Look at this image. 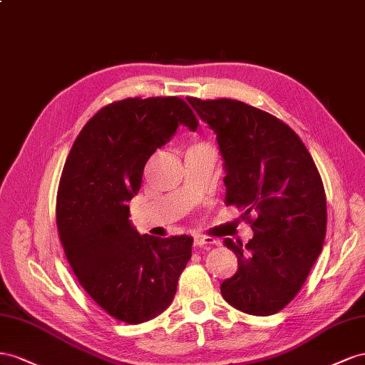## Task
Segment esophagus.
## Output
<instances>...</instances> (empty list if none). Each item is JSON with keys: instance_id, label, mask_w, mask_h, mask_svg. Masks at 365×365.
Instances as JSON below:
<instances>
[{"instance_id": "obj_1", "label": "esophagus", "mask_w": 365, "mask_h": 365, "mask_svg": "<svg viewBox=\"0 0 365 365\" xmlns=\"http://www.w3.org/2000/svg\"><path fill=\"white\" fill-rule=\"evenodd\" d=\"M212 243H215V242L212 240V238H210V237H205V235H195L194 237V246H197V247L210 246Z\"/></svg>"}]
</instances>
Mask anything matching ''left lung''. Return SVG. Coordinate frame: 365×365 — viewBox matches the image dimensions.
I'll use <instances>...</instances> for the list:
<instances>
[{"label": "left lung", "mask_w": 365, "mask_h": 365, "mask_svg": "<svg viewBox=\"0 0 365 365\" xmlns=\"http://www.w3.org/2000/svg\"><path fill=\"white\" fill-rule=\"evenodd\" d=\"M188 102L217 134L226 205L243 211L254 231L245 246L223 240L238 270L220 284L222 295L245 314L274 315L303 287L324 243L327 203L319 171L298 134L267 111L226 98Z\"/></svg>", "instance_id": "obj_1"}]
</instances>
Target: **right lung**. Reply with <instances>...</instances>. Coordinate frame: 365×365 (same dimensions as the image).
I'll return each mask as SVG.
<instances>
[{"label": "right lung", "instance_id": "1", "mask_svg": "<svg viewBox=\"0 0 365 365\" xmlns=\"http://www.w3.org/2000/svg\"><path fill=\"white\" fill-rule=\"evenodd\" d=\"M179 125L199 127L177 96L128 98L93 116L68 153L56 197V225L79 284L114 319L140 324L171 304L192 238L139 235L128 202L151 154Z\"/></svg>", "mask_w": 365, "mask_h": 365}]
</instances>
